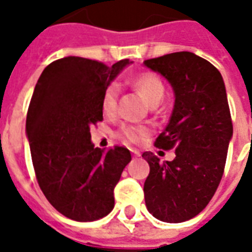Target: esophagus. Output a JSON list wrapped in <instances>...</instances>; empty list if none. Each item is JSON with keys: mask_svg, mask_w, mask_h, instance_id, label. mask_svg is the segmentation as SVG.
I'll use <instances>...</instances> for the list:
<instances>
[{"mask_svg": "<svg viewBox=\"0 0 252 252\" xmlns=\"http://www.w3.org/2000/svg\"><path fill=\"white\" fill-rule=\"evenodd\" d=\"M132 156H133V157H140V152H137V150H132Z\"/></svg>", "mask_w": 252, "mask_h": 252, "instance_id": "esophagus-1", "label": "esophagus"}]
</instances>
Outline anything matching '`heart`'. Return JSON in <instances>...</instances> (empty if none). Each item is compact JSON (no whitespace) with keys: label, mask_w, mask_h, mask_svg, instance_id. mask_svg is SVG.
<instances>
[{"label":"heart","mask_w":252,"mask_h":252,"mask_svg":"<svg viewBox=\"0 0 252 252\" xmlns=\"http://www.w3.org/2000/svg\"><path fill=\"white\" fill-rule=\"evenodd\" d=\"M134 89L142 95V98L149 103L150 106H157L165 96V84L162 80L152 72L140 73L134 77ZM119 98H120V87L116 82H111L103 91L102 107L107 115H114L118 110ZM148 133V128L141 126H132V124H123L115 136L124 142L137 144L145 134Z\"/></svg>","instance_id":"b5f03b06"}]
</instances>
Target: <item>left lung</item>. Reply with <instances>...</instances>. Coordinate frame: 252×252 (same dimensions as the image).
I'll list each match as a JSON object with an SVG mask.
<instances>
[{"mask_svg":"<svg viewBox=\"0 0 252 252\" xmlns=\"http://www.w3.org/2000/svg\"><path fill=\"white\" fill-rule=\"evenodd\" d=\"M144 64L161 73L175 93L170 122L154 142L158 149H175V158L161 162L150 152L142 154L150 166L145 204L163 222H183L207 207L223 175L233 136L225 84L216 66L191 52Z\"/></svg>","mask_w":252,"mask_h":252,"instance_id":"obj_1","label":"left lung"}]
</instances>
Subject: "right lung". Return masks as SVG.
Masks as SVG:
<instances>
[{
	"label": "right lung",
	"instance_id": "obj_1",
	"mask_svg": "<svg viewBox=\"0 0 252 252\" xmlns=\"http://www.w3.org/2000/svg\"><path fill=\"white\" fill-rule=\"evenodd\" d=\"M128 64L59 59L33 90L26 132L35 175L52 207L70 220L95 221L114 209V188L132 157L123 146L94 148L90 128L103 120V91Z\"/></svg>",
	"mask_w": 252,
	"mask_h": 252
}]
</instances>
